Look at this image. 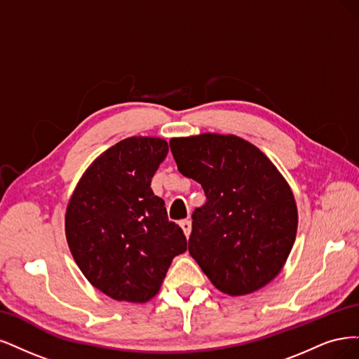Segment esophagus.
I'll list each match as a JSON object with an SVG mask.
<instances>
[{"instance_id":"esophagus-1","label":"esophagus","mask_w":359,"mask_h":359,"mask_svg":"<svg viewBox=\"0 0 359 359\" xmlns=\"http://www.w3.org/2000/svg\"><path fill=\"white\" fill-rule=\"evenodd\" d=\"M180 226H182V229H183V233H184V236H189L191 234V229H192V222L189 221V219H183V221H180Z\"/></svg>"}]
</instances>
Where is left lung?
Here are the masks:
<instances>
[{"label": "left lung", "instance_id": "obj_1", "mask_svg": "<svg viewBox=\"0 0 359 359\" xmlns=\"http://www.w3.org/2000/svg\"><path fill=\"white\" fill-rule=\"evenodd\" d=\"M177 170L198 182L205 203L192 213L189 253L228 295L271 282L291 252L298 225L291 188L258 147L236 135L172 138Z\"/></svg>", "mask_w": 359, "mask_h": 359}]
</instances>
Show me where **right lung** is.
<instances>
[{"mask_svg": "<svg viewBox=\"0 0 359 359\" xmlns=\"http://www.w3.org/2000/svg\"><path fill=\"white\" fill-rule=\"evenodd\" d=\"M168 154L165 140L131 137L101 154L67 207L65 234L86 279L118 302L144 303L170 264L187 250L150 182Z\"/></svg>", "mask_w": 359, "mask_h": 359, "instance_id": "right-lung-1", "label": "right lung"}]
</instances>
